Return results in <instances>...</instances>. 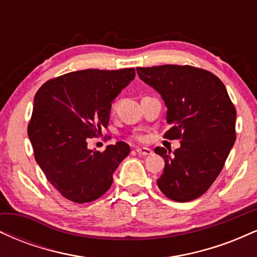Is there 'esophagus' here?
Segmentation results:
<instances>
[{
	"label": "esophagus",
	"instance_id": "esophagus-1",
	"mask_svg": "<svg viewBox=\"0 0 257 257\" xmlns=\"http://www.w3.org/2000/svg\"><path fill=\"white\" fill-rule=\"evenodd\" d=\"M137 152H138V155H140V156H150V155H152V150L151 149H147V147H138Z\"/></svg>",
	"mask_w": 257,
	"mask_h": 257
}]
</instances>
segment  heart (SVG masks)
I'll list each match as a JSON object with an SVG mask.
<instances>
[{
    "label": "heart",
    "mask_w": 257,
    "mask_h": 257,
    "mask_svg": "<svg viewBox=\"0 0 257 257\" xmlns=\"http://www.w3.org/2000/svg\"><path fill=\"white\" fill-rule=\"evenodd\" d=\"M138 139H141V138H138Z\"/></svg>",
    "instance_id": "heart-1"
}]
</instances>
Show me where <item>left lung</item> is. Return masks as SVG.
I'll list each match as a JSON object with an SVG mask.
<instances>
[{"instance_id": "8db88e82", "label": "left lung", "mask_w": 257, "mask_h": 257, "mask_svg": "<svg viewBox=\"0 0 257 257\" xmlns=\"http://www.w3.org/2000/svg\"><path fill=\"white\" fill-rule=\"evenodd\" d=\"M137 71L164 100L170 125L164 138L181 140L173 156L172 150L155 149L166 162L159 190L175 202L198 198L219 176L235 141L237 112L225 84L214 73L188 65Z\"/></svg>"}]
</instances>
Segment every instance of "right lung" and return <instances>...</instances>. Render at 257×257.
<instances>
[{
	"label": "right lung",
	"instance_id": "right-lung-1",
	"mask_svg": "<svg viewBox=\"0 0 257 257\" xmlns=\"http://www.w3.org/2000/svg\"><path fill=\"white\" fill-rule=\"evenodd\" d=\"M134 78V69H88L49 79L37 90L28 135L37 164L65 198L91 202L111 187L131 146L118 141L99 152L87 140L107 128L112 101Z\"/></svg>",
	"mask_w": 257,
	"mask_h": 257
}]
</instances>
